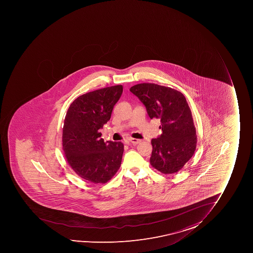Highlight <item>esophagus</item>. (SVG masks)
<instances>
[{"label": "esophagus", "mask_w": 253, "mask_h": 253, "mask_svg": "<svg viewBox=\"0 0 253 253\" xmlns=\"http://www.w3.org/2000/svg\"><path fill=\"white\" fill-rule=\"evenodd\" d=\"M129 141H130L131 143H133V144H138V143H141V139H137V138H131Z\"/></svg>", "instance_id": "obj_1"}]
</instances>
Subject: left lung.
Returning a JSON list of instances; mask_svg holds the SVG:
<instances>
[{
  "instance_id": "obj_1",
  "label": "left lung",
  "mask_w": 253,
  "mask_h": 253,
  "mask_svg": "<svg viewBox=\"0 0 253 253\" xmlns=\"http://www.w3.org/2000/svg\"><path fill=\"white\" fill-rule=\"evenodd\" d=\"M146 107L150 119H160L163 133L152 139L151 165L164 174L177 172L196 148L192 115L182 93L154 83H141L129 89Z\"/></svg>"
}]
</instances>
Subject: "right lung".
<instances>
[{
  "label": "right lung",
  "mask_w": 253,
  "mask_h": 253,
  "mask_svg": "<svg viewBox=\"0 0 253 253\" xmlns=\"http://www.w3.org/2000/svg\"><path fill=\"white\" fill-rule=\"evenodd\" d=\"M122 92V85H118L81 95L71 104L64 120L66 159L80 177L95 184L107 182L121 165L124 144L105 143L100 129L110 120Z\"/></svg>",
  "instance_id": "right-lung-1"
}]
</instances>
